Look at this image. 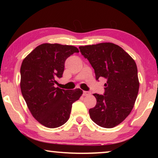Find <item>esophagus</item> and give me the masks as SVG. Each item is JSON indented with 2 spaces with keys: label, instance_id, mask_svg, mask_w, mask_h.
I'll list each match as a JSON object with an SVG mask.
<instances>
[{
  "label": "esophagus",
  "instance_id": "obj_1",
  "mask_svg": "<svg viewBox=\"0 0 158 158\" xmlns=\"http://www.w3.org/2000/svg\"><path fill=\"white\" fill-rule=\"evenodd\" d=\"M90 92H88V91H83V95H84V96H88V95H90Z\"/></svg>",
  "mask_w": 158,
  "mask_h": 158
}]
</instances>
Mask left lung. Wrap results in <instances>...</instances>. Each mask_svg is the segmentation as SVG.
<instances>
[{
    "instance_id": "1",
    "label": "left lung",
    "mask_w": 158,
    "mask_h": 158,
    "mask_svg": "<svg viewBox=\"0 0 158 158\" xmlns=\"http://www.w3.org/2000/svg\"><path fill=\"white\" fill-rule=\"evenodd\" d=\"M79 48L94 69L96 79L107 80L104 94H94L97 105L89 109L90 118L103 128L117 126L131 113L138 94L137 64L122 48L113 43Z\"/></svg>"
}]
</instances>
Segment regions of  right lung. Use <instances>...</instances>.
Here are the masks:
<instances>
[{
	"label": "right lung",
	"instance_id": "obj_1",
	"mask_svg": "<svg viewBox=\"0 0 158 158\" xmlns=\"http://www.w3.org/2000/svg\"><path fill=\"white\" fill-rule=\"evenodd\" d=\"M74 52H79L74 46L46 43L36 47L21 64V94L34 118L48 128L64 125L72 104L82 94L79 88L64 90L54 86L62 77L65 60Z\"/></svg>",
	"mask_w": 158,
	"mask_h": 158
}]
</instances>
